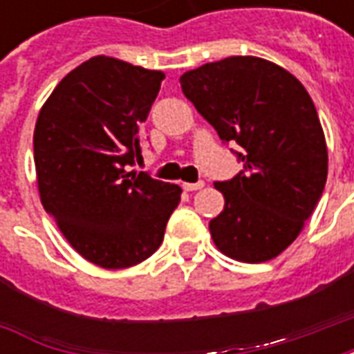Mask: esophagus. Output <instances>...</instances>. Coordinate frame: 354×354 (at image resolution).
<instances>
[{"label": "esophagus", "mask_w": 354, "mask_h": 354, "mask_svg": "<svg viewBox=\"0 0 354 354\" xmlns=\"http://www.w3.org/2000/svg\"><path fill=\"white\" fill-rule=\"evenodd\" d=\"M182 187H184L185 192H197V189H201V187H205V182H203V180L195 182V184H189V182H185V184H182Z\"/></svg>", "instance_id": "esophagus-1"}]
</instances>
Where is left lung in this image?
I'll return each mask as SVG.
<instances>
[{
  "mask_svg": "<svg viewBox=\"0 0 354 354\" xmlns=\"http://www.w3.org/2000/svg\"><path fill=\"white\" fill-rule=\"evenodd\" d=\"M193 102L243 170L214 182L225 207L210 220L218 250L260 263L288 248L322 197L328 151L311 96L281 66L256 57H230L180 77Z\"/></svg>",
  "mask_w": 354,
  "mask_h": 354,
  "instance_id": "8db88e82",
  "label": "left lung"
}]
</instances>
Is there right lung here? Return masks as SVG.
<instances>
[{
  "instance_id": "1",
  "label": "right lung",
  "mask_w": 354,
  "mask_h": 354,
  "mask_svg": "<svg viewBox=\"0 0 354 354\" xmlns=\"http://www.w3.org/2000/svg\"><path fill=\"white\" fill-rule=\"evenodd\" d=\"M162 80V72L94 57L58 83L35 123L43 208L68 243L104 269L149 258L180 203L178 185L131 170Z\"/></svg>"
}]
</instances>
